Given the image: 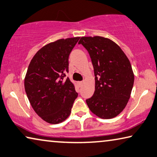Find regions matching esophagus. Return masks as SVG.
Listing matches in <instances>:
<instances>
[{"mask_svg": "<svg viewBox=\"0 0 157 157\" xmlns=\"http://www.w3.org/2000/svg\"><path fill=\"white\" fill-rule=\"evenodd\" d=\"M83 81H80V82H78V85H79V86H82V85H83Z\"/></svg>", "mask_w": 157, "mask_h": 157, "instance_id": "1", "label": "esophagus"}]
</instances>
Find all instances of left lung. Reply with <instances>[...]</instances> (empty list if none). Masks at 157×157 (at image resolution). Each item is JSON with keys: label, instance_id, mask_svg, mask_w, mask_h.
Wrapping results in <instances>:
<instances>
[{"label": "left lung", "instance_id": "left-lung-1", "mask_svg": "<svg viewBox=\"0 0 157 157\" xmlns=\"http://www.w3.org/2000/svg\"><path fill=\"white\" fill-rule=\"evenodd\" d=\"M94 66L95 91L86 100L98 117L112 119L122 111L130 98L134 75L127 56L111 40L101 36L82 37Z\"/></svg>", "mask_w": 157, "mask_h": 157}]
</instances>
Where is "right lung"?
<instances>
[{
  "label": "right lung",
  "mask_w": 157,
  "mask_h": 157,
  "mask_svg": "<svg viewBox=\"0 0 157 157\" xmlns=\"http://www.w3.org/2000/svg\"><path fill=\"white\" fill-rule=\"evenodd\" d=\"M79 37L60 39L46 44L30 62L24 87L39 117L52 124L68 117L78 94L68 78V58Z\"/></svg>",
  "instance_id": "right-lung-1"
}]
</instances>
